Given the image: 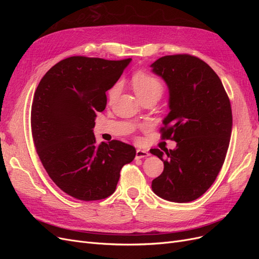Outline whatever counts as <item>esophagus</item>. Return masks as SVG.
<instances>
[{"mask_svg": "<svg viewBox=\"0 0 259 259\" xmlns=\"http://www.w3.org/2000/svg\"><path fill=\"white\" fill-rule=\"evenodd\" d=\"M149 156V152L147 150H143V149H137L136 150V159H144Z\"/></svg>", "mask_w": 259, "mask_h": 259, "instance_id": "34e87169", "label": "esophagus"}]
</instances>
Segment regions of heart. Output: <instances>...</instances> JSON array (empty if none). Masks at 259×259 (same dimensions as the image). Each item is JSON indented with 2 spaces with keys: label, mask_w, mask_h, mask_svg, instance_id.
I'll return each instance as SVG.
<instances>
[{
  "label": "heart",
  "mask_w": 259,
  "mask_h": 259,
  "mask_svg": "<svg viewBox=\"0 0 259 259\" xmlns=\"http://www.w3.org/2000/svg\"><path fill=\"white\" fill-rule=\"evenodd\" d=\"M132 84L136 95L140 98H146L149 96L160 97L163 92L162 83L156 79L155 76L150 75L145 72H137L132 79ZM120 91V85L115 84L108 93V97L110 100H113Z\"/></svg>",
  "instance_id": "1"
}]
</instances>
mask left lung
<instances>
[{
  "instance_id": "8db88e82",
  "label": "left lung",
  "mask_w": 259,
  "mask_h": 259,
  "mask_svg": "<svg viewBox=\"0 0 259 259\" xmlns=\"http://www.w3.org/2000/svg\"><path fill=\"white\" fill-rule=\"evenodd\" d=\"M150 67L168 89L163 137L176 142L173 150H150L164 163L152 191L169 202H191L207 191L224 164L232 131L230 101L214 70L197 57L164 56Z\"/></svg>"
}]
</instances>
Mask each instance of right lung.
I'll use <instances>...</instances> for the list:
<instances>
[{"mask_svg": "<svg viewBox=\"0 0 259 259\" xmlns=\"http://www.w3.org/2000/svg\"><path fill=\"white\" fill-rule=\"evenodd\" d=\"M132 59L69 57L52 67L38 83L31 108L36 152L60 189L83 201L108 198L123 165L136 149L119 140L96 145V112L105 110L106 92Z\"/></svg>", "mask_w": 259, "mask_h": 259, "instance_id": "right-lung-1", "label": "right lung"}]
</instances>
